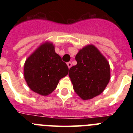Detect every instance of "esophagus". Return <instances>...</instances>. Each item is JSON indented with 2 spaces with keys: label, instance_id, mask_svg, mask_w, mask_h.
<instances>
[{
  "label": "esophagus",
  "instance_id": "1",
  "mask_svg": "<svg viewBox=\"0 0 133 133\" xmlns=\"http://www.w3.org/2000/svg\"><path fill=\"white\" fill-rule=\"evenodd\" d=\"M67 66H68V67H69V69H70V68L72 66V63H71V62H68Z\"/></svg>",
  "mask_w": 133,
  "mask_h": 133
}]
</instances>
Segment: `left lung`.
Wrapping results in <instances>:
<instances>
[{"mask_svg":"<svg viewBox=\"0 0 133 133\" xmlns=\"http://www.w3.org/2000/svg\"><path fill=\"white\" fill-rule=\"evenodd\" d=\"M77 64L69 69V75L76 93L83 100L91 99L103 92L110 80V66L99 50L88 45L79 50Z\"/></svg>","mask_w":133,"mask_h":133,"instance_id":"8db88e82","label":"left lung"}]
</instances>
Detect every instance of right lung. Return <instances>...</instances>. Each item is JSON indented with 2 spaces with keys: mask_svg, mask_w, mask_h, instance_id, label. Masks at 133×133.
<instances>
[{
  "mask_svg": "<svg viewBox=\"0 0 133 133\" xmlns=\"http://www.w3.org/2000/svg\"><path fill=\"white\" fill-rule=\"evenodd\" d=\"M69 72L67 64L55 51L52 43H46L27 58L24 78L32 91L48 95L55 90L60 80Z\"/></svg>",
  "mask_w": 133,
  "mask_h": 133,
  "instance_id": "add662e5",
  "label": "right lung"
}]
</instances>
